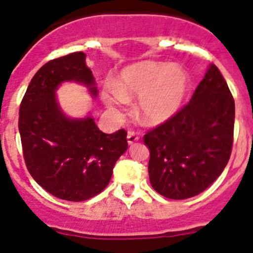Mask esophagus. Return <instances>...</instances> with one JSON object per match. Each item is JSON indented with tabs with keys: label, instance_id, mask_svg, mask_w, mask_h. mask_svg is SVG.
Instances as JSON below:
<instances>
[{
	"label": "esophagus",
	"instance_id": "obj_1",
	"mask_svg": "<svg viewBox=\"0 0 253 253\" xmlns=\"http://www.w3.org/2000/svg\"><path fill=\"white\" fill-rule=\"evenodd\" d=\"M138 139H139V136L136 133V132H128V134H127V142H128L129 145L134 144Z\"/></svg>",
	"mask_w": 253,
	"mask_h": 253
}]
</instances>
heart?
<instances>
[{"label":"heart","mask_w":253,"mask_h":253,"mask_svg":"<svg viewBox=\"0 0 253 253\" xmlns=\"http://www.w3.org/2000/svg\"><path fill=\"white\" fill-rule=\"evenodd\" d=\"M188 86V73L181 66L143 61L124 68L115 83L104 86L101 98L110 109L138 99L137 116L143 124L158 126L177 114Z\"/></svg>","instance_id":"b5f03b06"}]
</instances>
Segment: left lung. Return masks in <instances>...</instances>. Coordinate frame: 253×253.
<instances>
[{
    "mask_svg": "<svg viewBox=\"0 0 253 253\" xmlns=\"http://www.w3.org/2000/svg\"><path fill=\"white\" fill-rule=\"evenodd\" d=\"M235 103L215 65L190 103L169 121L148 132L150 185L170 200L200 195L225 169L233 148Z\"/></svg>",
    "mask_w": 253,
    "mask_h": 253,
    "instance_id": "obj_1",
    "label": "left lung"
}]
</instances>
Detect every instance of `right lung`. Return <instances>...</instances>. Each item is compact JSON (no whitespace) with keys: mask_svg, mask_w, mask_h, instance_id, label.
I'll list each match as a JSON object with an SVG mask.
<instances>
[{"mask_svg":"<svg viewBox=\"0 0 253 253\" xmlns=\"http://www.w3.org/2000/svg\"><path fill=\"white\" fill-rule=\"evenodd\" d=\"M76 82L96 98L85 53L73 52L45 63L30 81L19 108L23 155L28 171L55 197L82 202L100 193L110 182L115 163L127 150L126 131L101 132L88 115L68 117L56 90Z\"/></svg>","mask_w":253,"mask_h":253,"instance_id":"obj_1","label":"right lung"}]
</instances>
